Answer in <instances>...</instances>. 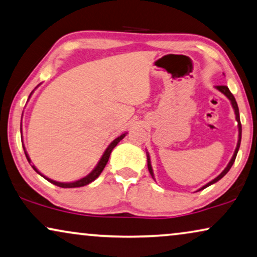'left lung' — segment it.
I'll list each match as a JSON object with an SVG mask.
<instances>
[{
    "mask_svg": "<svg viewBox=\"0 0 257 257\" xmlns=\"http://www.w3.org/2000/svg\"><path fill=\"white\" fill-rule=\"evenodd\" d=\"M216 89H217V90H220L222 94H224L225 96H227V97L229 98V101L231 102V105H232V108H234V110H235V115H236V121H237V125H238V141H237V146H236V149H235V152H234V155H232L231 160H230V162L228 163V166L225 167V169L223 170V172H222V173L220 174V175H218V176L216 177V179H214L213 181H210L209 183H207L206 186H203L202 188H201V189H198V190H202V189H204V188L209 187L210 184H213V183H216L218 180H221L222 177H223V176L225 175V174H227V173L229 172V170H230L231 166H232V164H234V162H235L236 155H237L238 148H240V145H241L242 125H241V121H240V112H238V107H237V103H236V100H235L234 95H232V94L230 93V90H229V88L227 87V85H216ZM147 162H148V170H149L150 175H152V176H153V179H154V173H153L152 164H150V157H149V154H147Z\"/></svg>",
    "mask_w": 257,
    "mask_h": 257,
    "instance_id": "1",
    "label": "left lung"
}]
</instances>
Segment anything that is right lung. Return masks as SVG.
I'll return each mask as SVG.
<instances>
[{
	"label": "right lung",
	"instance_id": "right-lung-1",
	"mask_svg": "<svg viewBox=\"0 0 257 257\" xmlns=\"http://www.w3.org/2000/svg\"><path fill=\"white\" fill-rule=\"evenodd\" d=\"M30 95H32V94H30ZM29 97H30V96H29ZM125 134H126V133H124V134H122L121 136H118L117 139H115L114 141H112V142L110 143V145L108 146V148L105 149L104 154H103V155H102L101 160L98 161L97 166L95 167L93 172H91L90 174H88V175L85 176V177H83V179H81V180H78V181H75V182L63 183V182H57V181L50 180V179H48L47 176L42 175V174H41V173L39 172V170H37V169L35 168V166H32V167H33V169L35 170V172H36L37 174H40V175L42 176V177H44V179H46L47 181H49L50 183H53V184H55V186H57V187H61V188H77V187H83V186H87V184H89V183H90V182H93V181H94L95 179H97V177L100 176V174L102 173V170L104 169L105 164H107V162H108V160H109V156H110V154H111V150L114 149L116 146H117V143H118L119 141H121V140H122L123 138H124ZM23 149H25V148H23ZM25 154H26V157H27V160H28V162L30 163V159H29L28 154H27L26 150H25Z\"/></svg>",
	"mask_w": 257,
	"mask_h": 257
}]
</instances>
